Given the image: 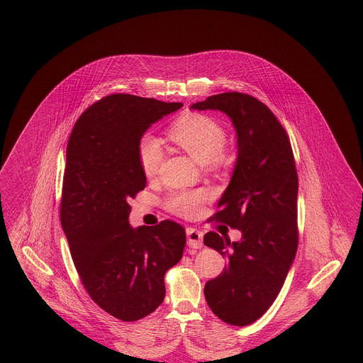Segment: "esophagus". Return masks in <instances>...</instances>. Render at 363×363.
<instances>
[{
    "mask_svg": "<svg viewBox=\"0 0 363 363\" xmlns=\"http://www.w3.org/2000/svg\"><path fill=\"white\" fill-rule=\"evenodd\" d=\"M187 243L191 249H201L203 247V232L196 228H187Z\"/></svg>",
    "mask_w": 363,
    "mask_h": 363,
    "instance_id": "esophagus-1",
    "label": "esophagus"
}]
</instances>
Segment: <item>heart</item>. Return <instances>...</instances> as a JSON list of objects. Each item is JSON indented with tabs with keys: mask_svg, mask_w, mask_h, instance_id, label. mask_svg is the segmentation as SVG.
Here are the masks:
<instances>
[{
	"mask_svg": "<svg viewBox=\"0 0 363 363\" xmlns=\"http://www.w3.org/2000/svg\"><path fill=\"white\" fill-rule=\"evenodd\" d=\"M170 138L199 163L218 166L226 145V133L220 123L206 113L191 111L180 116L169 130ZM163 160L160 140L151 133L141 135L138 141V162L147 177L155 176ZM209 199L207 190H184L172 193L164 206L182 218H194Z\"/></svg>",
	"mask_w": 363,
	"mask_h": 363,
	"instance_id": "1",
	"label": "heart"
}]
</instances>
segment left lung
Returning <instances> with one entry per match:
<instances>
[{
    "label": "left lung",
    "instance_id": "obj_1",
    "mask_svg": "<svg viewBox=\"0 0 363 363\" xmlns=\"http://www.w3.org/2000/svg\"><path fill=\"white\" fill-rule=\"evenodd\" d=\"M220 110L238 134V160L219 211L212 216L242 232L230 242L215 232L204 245L228 259L223 271L208 281L209 309L232 325H249L277 299L298 249V173L286 131L259 99L226 92L193 104Z\"/></svg>",
    "mask_w": 363,
    "mask_h": 363
}]
</instances>
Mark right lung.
<instances>
[{
	"label": "right lung",
	"mask_w": 363,
	"mask_h": 363,
	"mask_svg": "<svg viewBox=\"0 0 363 363\" xmlns=\"http://www.w3.org/2000/svg\"><path fill=\"white\" fill-rule=\"evenodd\" d=\"M182 106L108 95L81 114L67 144L60 218L71 257L92 301L123 321L156 311L164 274L186 246V232L173 220L137 229L128 223V200L147 186L138 141Z\"/></svg>",
	"instance_id": "obj_1"
}]
</instances>
